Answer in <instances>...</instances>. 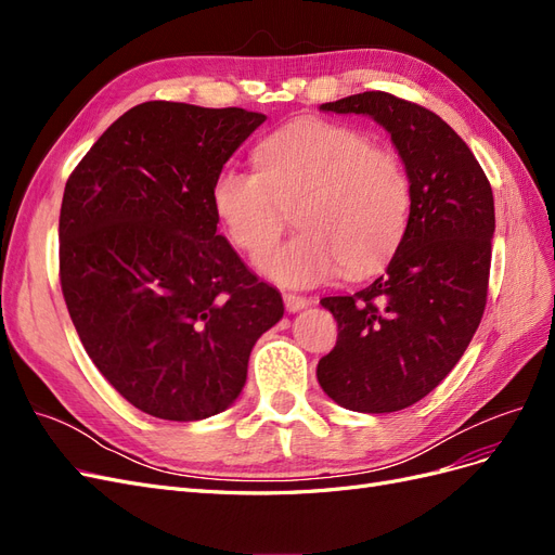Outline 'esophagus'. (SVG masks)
Masks as SVG:
<instances>
[{"mask_svg": "<svg viewBox=\"0 0 555 555\" xmlns=\"http://www.w3.org/2000/svg\"><path fill=\"white\" fill-rule=\"evenodd\" d=\"M282 298H284V308H287L289 312H298V310H304V308L310 306V298L298 296V294H284Z\"/></svg>", "mask_w": 555, "mask_h": 555, "instance_id": "1", "label": "esophagus"}]
</instances>
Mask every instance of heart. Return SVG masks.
Returning <instances> with one entry per match:
<instances>
[{"label": "heart", "mask_w": 555, "mask_h": 555, "mask_svg": "<svg viewBox=\"0 0 555 555\" xmlns=\"http://www.w3.org/2000/svg\"><path fill=\"white\" fill-rule=\"evenodd\" d=\"M255 162L257 173L224 164L210 204L229 243L251 261L297 212L299 236L261 261L268 278L317 287L343 271L367 275L393 257L412 212V182L393 150L357 127L298 120L263 139Z\"/></svg>", "instance_id": "b5f03b06"}]
</instances>
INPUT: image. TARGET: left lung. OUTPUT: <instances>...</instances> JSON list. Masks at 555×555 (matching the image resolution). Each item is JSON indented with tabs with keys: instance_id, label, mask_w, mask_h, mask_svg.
<instances>
[{
	"instance_id": "left-lung-1",
	"label": "left lung",
	"mask_w": 555,
	"mask_h": 555,
	"mask_svg": "<svg viewBox=\"0 0 555 555\" xmlns=\"http://www.w3.org/2000/svg\"><path fill=\"white\" fill-rule=\"evenodd\" d=\"M322 111L371 115L391 133L412 182V212L384 275L351 296L319 300L338 322V343L317 379L347 410L398 412L453 371L481 322L493 190L459 133L408 99L373 90Z\"/></svg>"
}]
</instances>
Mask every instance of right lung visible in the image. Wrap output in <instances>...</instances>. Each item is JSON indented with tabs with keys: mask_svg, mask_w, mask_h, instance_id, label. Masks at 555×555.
Masks as SVG:
<instances>
[{
	"mask_svg": "<svg viewBox=\"0 0 555 555\" xmlns=\"http://www.w3.org/2000/svg\"><path fill=\"white\" fill-rule=\"evenodd\" d=\"M266 115L145 102L66 180L60 284L88 357L141 412L198 422L243 391L282 296L217 236L215 173Z\"/></svg>",
	"mask_w": 555,
	"mask_h": 555,
	"instance_id": "add662e5",
	"label": "right lung"
}]
</instances>
